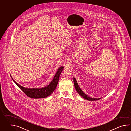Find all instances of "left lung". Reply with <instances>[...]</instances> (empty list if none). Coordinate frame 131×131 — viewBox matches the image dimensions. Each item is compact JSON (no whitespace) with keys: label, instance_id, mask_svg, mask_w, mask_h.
Returning a JSON list of instances; mask_svg holds the SVG:
<instances>
[{"label":"left lung","instance_id":"obj_1","mask_svg":"<svg viewBox=\"0 0 131 131\" xmlns=\"http://www.w3.org/2000/svg\"><path fill=\"white\" fill-rule=\"evenodd\" d=\"M73 82H74V85L75 86V89L76 90V91H77L79 94L81 95L82 97L86 99V100L89 101H96L100 99L101 98H94L90 97L89 96H88L87 95H86L84 93L81 89H80V88L79 86L78 83L77 82V81L76 80L75 78H73Z\"/></svg>","mask_w":131,"mask_h":131}]
</instances>
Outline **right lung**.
<instances>
[{
  "label": "right lung",
  "instance_id": "add662e5",
  "mask_svg": "<svg viewBox=\"0 0 131 131\" xmlns=\"http://www.w3.org/2000/svg\"><path fill=\"white\" fill-rule=\"evenodd\" d=\"M64 67H59L58 71L54 76L53 80L47 86H45L41 89H28L20 86L19 84L14 81L12 78V80L17 85L20 89L25 93L28 96L32 98H43L48 96L53 93L54 90L56 89L57 86L59 82L60 75L63 71ZM11 77H12L11 76Z\"/></svg>",
  "mask_w": 131,
  "mask_h": 131
}]
</instances>
